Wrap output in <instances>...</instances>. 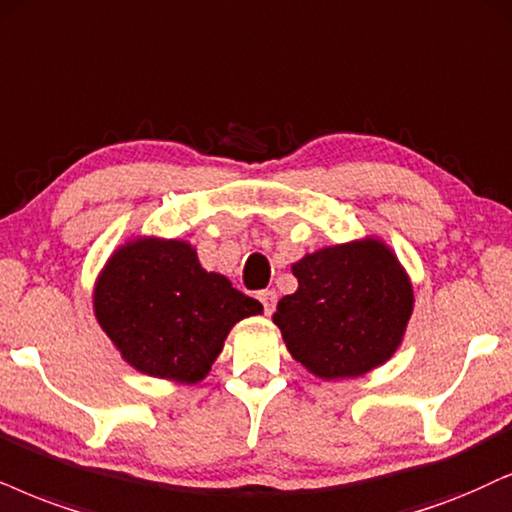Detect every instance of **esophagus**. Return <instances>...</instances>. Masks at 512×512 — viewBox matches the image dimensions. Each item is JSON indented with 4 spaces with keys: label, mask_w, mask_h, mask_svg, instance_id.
I'll return each instance as SVG.
<instances>
[{
    "label": "esophagus",
    "mask_w": 512,
    "mask_h": 512,
    "mask_svg": "<svg viewBox=\"0 0 512 512\" xmlns=\"http://www.w3.org/2000/svg\"><path fill=\"white\" fill-rule=\"evenodd\" d=\"M258 301L263 304V311H266V315H270L275 311V304H277V294L275 289H263V292H258Z\"/></svg>",
    "instance_id": "1"
}]
</instances>
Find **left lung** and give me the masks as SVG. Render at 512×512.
I'll return each mask as SVG.
<instances>
[{
    "label": "left lung",
    "instance_id": "obj_1",
    "mask_svg": "<svg viewBox=\"0 0 512 512\" xmlns=\"http://www.w3.org/2000/svg\"><path fill=\"white\" fill-rule=\"evenodd\" d=\"M292 273L299 289L282 296L273 320L313 375L358 377L394 356L413 313V287L380 239L320 249Z\"/></svg>",
    "mask_w": 512,
    "mask_h": 512
}]
</instances>
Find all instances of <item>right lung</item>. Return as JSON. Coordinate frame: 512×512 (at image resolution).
I'll return each mask as SVG.
<instances>
[{
  "instance_id": "1",
  "label": "right lung",
  "mask_w": 512,
  "mask_h": 512,
  "mask_svg": "<svg viewBox=\"0 0 512 512\" xmlns=\"http://www.w3.org/2000/svg\"><path fill=\"white\" fill-rule=\"evenodd\" d=\"M263 306L227 277L206 273L178 239H135L111 256L94 289L99 325L144 375L199 382L232 325Z\"/></svg>"
}]
</instances>
